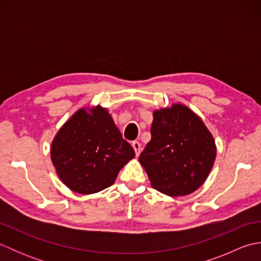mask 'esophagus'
<instances>
[{
    "mask_svg": "<svg viewBox=\"0 0 261 261\" xmlns=\"http://www.w3.org/2000/svg\"><path fill=\"white\" fill-rule=\"evenodd\" d=\"M132 145V148L135 149V152H136V156L138 157L140 154V152H141V145L138 141H134L131 143Z\"/></svg>",
    "mask_w": 261,
    "mask_h": 261,
    "instance_id": "obj_1",
    "label": "esophagus"
}]
</instances>
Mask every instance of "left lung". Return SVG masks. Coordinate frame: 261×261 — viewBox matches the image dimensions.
<instances>
[{
	"label": "left lung",
	"mask_w": 261,
	"mask_h": 261,
	"mask_svg": "<svg viewBox=\"0 0 261 261\" xmlns=\"http://www.w3.org/2000/svg\"><path fill=\"white\" fill-rule=\"evenodd\" d=\"M151 140L139 157L154 190L171 197L198 190L212 169L216 146L199 116L180 103L154 110Z\"/></svg>",
	"instance_id": "obj_1"
}]
</instances>
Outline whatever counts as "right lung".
<instances>
[{"instance_id": "obj_1", "label": "right lung", "mask_w": 261, "mask_h": 261, "mask_svg": "<svg viewBox=\"0 0 261 261\" xmlns=\"http://www.w3.org/2000/svg\"><path fill=\"white\" fill-rule=\"evenodd\" d=\"M135 156L112 115L101 105L77 110L58 130L50 148L59 179L70 191L85 195L110 187Z\"/></svg>"}]
</instances>
